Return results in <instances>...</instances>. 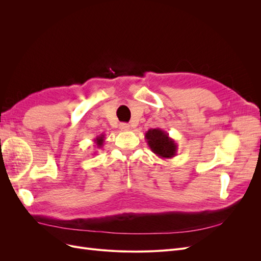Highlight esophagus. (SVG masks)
I'll use <instances>...</instances> for the list:
<instances>
[{
	"mask_svg": "<svg viewBox=\"0 0 261 261\" xmlns=\"http://www.w3.org/2000/svg\"><path fill=\"white\" fill-rule=\"evenodd\" d=\"M120 128H121V130L127 132V130L130 129V126H129V124H127V123H121V124H120Z\"/></svg>",
	"mask_w": 261,
	"mask_h": 261,
	"instance_id": "obj_1",
	"label": "esophagus"
}]
</instances>
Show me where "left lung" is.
<instances>
[{"label": "left lung", "mask_w": 261, "mask_h": 261, "mask_svg": "<svg viewBox=\"0 0 261 261\" xmlns=\"http://www.w3.org/2000/svg\"><path fill=\"white\" fill-rule=\"evenodd\" d=\"M147 144L151 151L162 159H171L177 153V144L161 128H151L145 134Z\"/></svg>", "instance_id": "obj_1"}]
</instances>
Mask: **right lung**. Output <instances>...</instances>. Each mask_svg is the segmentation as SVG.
I'll use <instances>...</instances> for the list:
<instances>
[{
    "instance_id": "add662e5",
    "label": "right lung",
    "mask_w": 261,
    "mask_h": 261,
    "mask_svg": "<svg viewBox=\"0 0 261 261\" xmlns=\"http://www.w3.org/2000/svg\"><path fill=\"white\" fill-rule=\"evenodd\" d=\"M105 135L103 134H101L100 136H98L96 139H93V141H94V144H96V146H97V148H102V146H103V144H105Z\"/></svg>"
}]
</instances>
